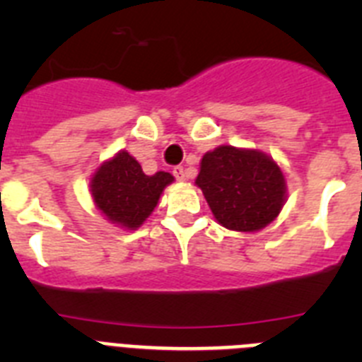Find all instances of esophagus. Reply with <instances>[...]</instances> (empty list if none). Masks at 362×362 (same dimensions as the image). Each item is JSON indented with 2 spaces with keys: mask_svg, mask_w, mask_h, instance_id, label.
<instances>
[{
  "mask_svg": "<svg viewBox=\"0 0 362 362\" xmlns=\"http://www.w3.org/2000/svg\"><path fill=\"white\" fill-rule=\"evenodd\" d=\"M172 174L175 175V179H177V181H187V172H185L183 166H174Z\"/></svg>",
  "mask_w": 362,
  "mask_h": 362,
  "instance_id": "obj_1",
  "label": "esophagus"
}]
</instances>
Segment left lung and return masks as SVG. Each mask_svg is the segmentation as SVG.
Masks as SVG:
<instances>
[{
	"instance_id": "left-lung-1",
	"label": "left lung",
	"mask_w": 362,
	"mask_h": 362,
	"mask_svg": "<svg viewBox=\"0 0 362 362\" xmlns=\"http://www.w3.org/2000/svg\"><path fill=\"white\" fill-rule=\"evenodd\" d=\"M196 185L219 225L257 232L279 216L286 181L270 156L259 150L217 146L201 159Z\"/></svg>"
}]
</instances>
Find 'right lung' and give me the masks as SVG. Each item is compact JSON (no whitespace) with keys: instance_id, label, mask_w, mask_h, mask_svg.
I'll use <instances>...</instances> for the list:
<instances>
[{"instance_id":"right-lung-1","label":"right lung","mask_w":362,"mask_h":362,"mask_svg":"<svg viewBox=\"0 0 362 362\" xmlns=\"http://www.w3.org/2000/svg\"><path fill=\"white\" fill-rule=\"evenodd\" d=\"M174 181L168 172L146 175L127 150L99 166L92 175L90 192L95 206L110 223L136 230L158 206L165 187Z\"/></svg>"}]
</instances>
